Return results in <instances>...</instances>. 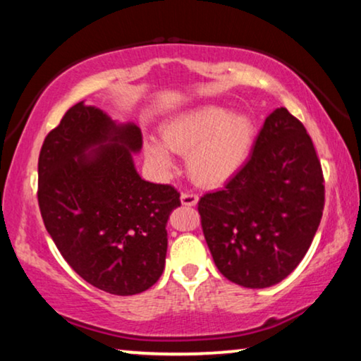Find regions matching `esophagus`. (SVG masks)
Instances as JSON below:
<instances>
[{
    "mask_svg": "<svg viewBox=\"0 0 361 361\" xmlns=\"http://www.w3.org/2000/svg\"><path fill=\"white\" fill-rule=\"evenodd\" d=\"M181 204L196 206V204H198V196L193 195V193H183V195H181Z\"/></svg>",
    "mask_w": 361,
    "mask_h": 361,
    "instance_id": "esophagus-1",
    "label": "esophagus"
}]
</instances>
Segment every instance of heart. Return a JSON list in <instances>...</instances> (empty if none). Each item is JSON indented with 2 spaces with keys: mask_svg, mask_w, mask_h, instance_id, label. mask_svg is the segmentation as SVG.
Returning a JSON list of instances; mask_svg holds the SVG:
<instances>
[{
  "mask_svg": "<svg viewBox=\"0 0 361 361\" xmlns=\"http://www.w3.org/2000/svg\"><path fill=\"white\" fill-rule=\"evenodd\" d=\"M161 142L143 145L153 170L168 175L175 170L171 153L186 157V168L196 183L208 188L228 183L251 155L256 125L244 112H231L223 105H201L166 120Z\"/></svg>",
  "mask_w": 361,
  "mask_h": 361,
  "instance_id": "b5f03b06",
  "label": "heart"
}]
</instances>
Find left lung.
I'll return each mask as SVG.
<instances>
[{
    "label": "left lung",
    "mask_w": 361,
    "mask_h": 361,
    "mask_svg": "<svg viewBox=\"0 0 361 361\" xmlns=\"http://www.w3.org/2000/svg\"><path fill=\"white\" fill-rule=\"evenodd\" d=\"M324 175L305 127L276 109L246 165L198 203L206 244L226 279L266 289L309 251L324 211Z\"/></svg>",
    "instance_id": "obj_1"
}]
</instances>
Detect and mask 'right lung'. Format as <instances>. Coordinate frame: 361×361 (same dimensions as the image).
<instances>
[{
    "mask_svg": "<svg viewBox=\"0 0 361 361\" xmlns=\"http://www.w3.org/2000/svg\"><path fill=\"white\" fill-rule=\"evenodd\" d=\"M142 132L82 102L47 133L39 153L37 201L67 264L114 295L150 289L165 269L166 223L180 193L138 175Z\"/></svg>",
    "mask_w": 361,
    "mask_h": 361,
    "instance_id": "right-lung-1",
    "label": "right lung"
}]
</instances>
